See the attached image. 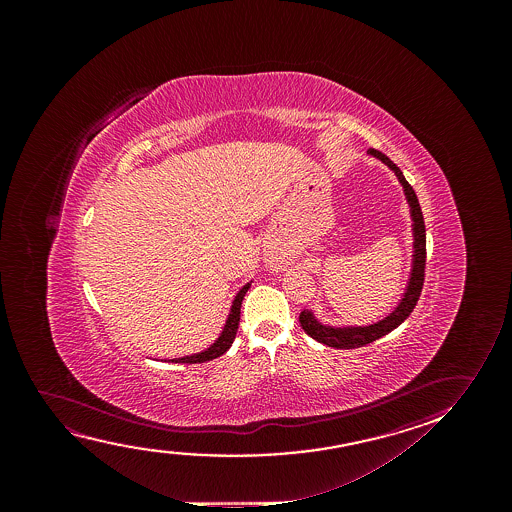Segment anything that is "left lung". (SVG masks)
I'll return each instance as SVG.
<instances>
[{
	"instance_id": "1",
	"label": "left lung",
	"mask_w": 512,
	"mask_h": 512,
	"mask_svg": "<svg viewBox=\"0 0 512 512\" xmlns=\"http://www.w3.org/2000/svg\"><path fill=\"white\" fill-rule=\"evenodd\" d=\"M367 154L392 169L400 185H402V189H404V196H406L407 206H409V215H411V222H413L411 224L413 257H411V271H409L404 294L400 295L397 306L378 322L367 323V325H330V323H323L316 316L313 309L302 311L299 322H301L304 332L309 337H313L318 343L327 344V346L339 348V350L364 346V344L376 341L379 337L386 336L393 329H397L400 323L411 315L416 302L420 299L421 287H423V273H425V259H427V250H425L427 236H425V222H423V215H421L418 197L414 194L413 187L407 183L406 178L402 175V171L385 154H381L379 150H374V148H369Z\"/></svg>"
}]
</instances>
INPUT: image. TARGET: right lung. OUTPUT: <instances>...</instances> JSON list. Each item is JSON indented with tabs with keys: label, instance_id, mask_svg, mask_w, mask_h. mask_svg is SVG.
Instances as JSON below:
<instances>
[{
	"label": "right lung",
	"instance_id": "1",
	"mask_svg": "<svg viewBox=\"0 0 512 512\" xmlns=\"http://www.w3.org/2000/svg\"><path fill=\"white\" fill-rule=\"evenodd\" d=\"M250 287H252V281H248L246 285L239 288L238 294L234 295L231 309H229V315H227V320H225L224 327H222V332L218 334L217 339H215L206 350L197 351V353L185 355V357L164 358V362H173V364H197V362H208V360H213V358L224 355L225 351L229 350L232 343H234V337H236V332H238L241 302H243V297H245Z\"/></svg>",
	"mask_w": 512,
	"mask_h": 512
}]
</instances>
